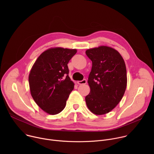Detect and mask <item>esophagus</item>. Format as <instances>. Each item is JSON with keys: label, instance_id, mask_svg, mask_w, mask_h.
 <instances>
[{"label": "esophagus", "instance_id": "obj_1", "mask_svg": "<svg viewBox=\"0 0 154 154\" xmlns=\"http://www.w3.org/2000/svg\"><path fill=\"white\" fill-rule=\"evenodd\" d=\"M77 83L79 85H83V84H86V80L83 79V80H80V81H77Z\"/></svg>", "mask_w": 154, "mask_h": 154}]
</instances>
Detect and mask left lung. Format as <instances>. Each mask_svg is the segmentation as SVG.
I'll use <instances>...</instances> for the list:
<instances>
[{"mask_svg": "<svg viewBox=\"0 0 154 154\" xmlns=\"http://www.w3.org/2000/svg\"><path fill=\"white\" fill-rule=\"evenodd\" d=\"M86 54L92 61L88 80L91 91L85 97L86 105L95 115L108 113L119 103L126 89L124 60L116 50L104 46L88 49Z\"/></svg>", "mask_w": 154, "mask_h": 154, "instance_id": "obj_1", "label": "left lung"}]
</instances>
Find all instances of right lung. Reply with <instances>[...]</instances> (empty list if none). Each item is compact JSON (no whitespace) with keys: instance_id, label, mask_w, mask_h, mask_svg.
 Listing matches in <instances>:
<instances>
[{"instance_id":"right-lung-1","label":"right lung","mask_w":154,"mask_h":154,"mask_svg":"<svg viewBox=\"0 0 154 154\" xmlns=\"http://www.w3.org/2000/svg\"><path fill=\"white\" fill-rule=\"evenodd\" d=\"M76 52V49H49L39 56L31 69L29 76L31 95L48 114L60 113L74 90L68 63Z\"/></svg>"}]
</instances>
